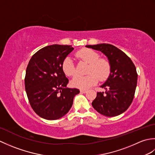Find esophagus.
I'll use <instances>...</instances> for the list:
<instances>
[{"instance_id":"34e87169","label":"esophagus","mask_w":155,"mask_h":155,"mask_svg":"<svg viewBox=\"0 0 155 155\" xmlns=\"http://www.w3.org/2000/svg\"><path fill=\"white\" fill-rule=\"evenodd\" d=\"M87 90H85V89H81V90H80V92L81 93H87Z\"/></svg>"}]
</instances>
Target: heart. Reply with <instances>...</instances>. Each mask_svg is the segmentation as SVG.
<instances>
[{"label": "heart", "mask_w": 155, "mask_h": 155, "mask_svg": "<svg viewBox=\"0 0 155 155\" xmlns=\"http://www.w3.org/2000/svg\"><path fill=\"white\" fill-rule=\"evenodd\" d=\"M77 57L81 60L90 64L88 68L87 76L77 75L71 81L72 87L87 89L96 84L98 78L101 81L105 80L108 77L110 72L109 62L104 58H100V55L97 52L90 48L81 49L77 52ZM62 68L64 73L71 77L76 73L74 63L71 57H67L62 62Z\"/></svg>", "instance_id": "heart-1"}]
</instances>
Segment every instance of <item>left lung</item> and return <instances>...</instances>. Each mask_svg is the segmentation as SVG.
Masks as SVG:
<instances>
[{
    "label": "left lung",
    "mask_w": 155,
    "mask_h": 155,
    "mask_svg": "<svg viewBox=\"0 0 155 155\" xmlns=\"http://www.w3.org/2000/svg\"><path fill=\"white\" fill-rule=\"evenodd\" d=\"M86 47L103 52L110 65L109 76L101 86L106 91L98 92L92 103L93 108L106 117L123 113L132 103L135 93L138 77L135 66L124 52L112 45L103 43Z\"/></svg>",
    "instance_id": "left-lung-1"
}]
</instances>
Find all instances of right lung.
<instances>
[{"mask_svg":"<svg viewBox=\"0 0 155 155\" xmlns=\"http://www.w3.org/2000/svg\"><path fill=\"white\" fill-rule=\"evenodd\" d=\"M74 50L70 45H52L38 51L29 61L25 90L32 109L47 120H57L67 114L73 98L80 93L67 88L68 79L62 68L64 58Z\"/></svg>","mask_w":155,"mask_h":155,"instance_id":"add662e5","label":"right lung"}]
</instances>
